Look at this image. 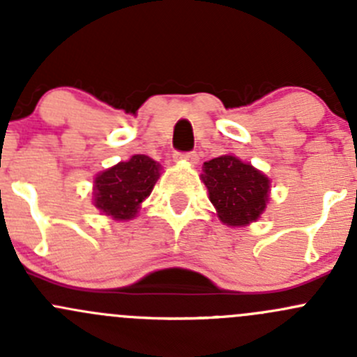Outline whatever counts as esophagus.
<instances>
[{
  "instance_id": "1",
  "label": "esophagus",
  "mask_w": 357,
  "mask_h": 357,
  "mask_svg": "<svg viewBox=\"0 0 357 357\" xmlns=\"http://www.w3.org/2000/svg\"><path fill=\"white\" fill-rule=\"evenodd\" d=\"M174 158L176 160H186L190 162V164H197V162H199V155H197V152H176Z\"/></svg>"
}]
</instances>
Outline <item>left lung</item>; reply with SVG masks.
<instances>
[{
  "label": "left lung",
  "mask_w": 357,
  "mask_h": 357,
  "mask_svg": "<svg viewBox=\"0 0 357 357\" xmlns=\"http://www.w3.org/2000/svg\"><path fill=\"white\" fill-rule=\"evenodd\" d=\"M202 179L219 219L228 226L248 225L266 208L269 179L240 158L222 155L205 162Z\"/></svg>",
  "instance_id": "8db88e82"
}]
</instances>
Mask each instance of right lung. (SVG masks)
<instances>
[{"instance_id":"add662e5","label":"right lung","mask_w":357,"mask_h":357,"mask_svg":"<svg viewBox=\"0 0 357 357\" xmlns=\"http://www.w3.org/2000/svg\"><path fill=\"white\" fill-rule=\"evenodd\" d=\"M160 176V165L146 155H132L119 162L95 179V207L114 219H131L139 204L152 193Z\"/></svg>"}]
</instances>
